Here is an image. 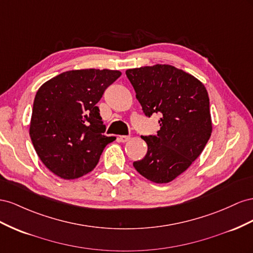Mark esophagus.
<instances>
[{"instance_id": "34e87169", "label": "esophagus", "mask_w": 253, "mask_h": 253, "mask_svg": "<svg viewBox=\"0 0 253 253\" xmlns=\"http://www.w3.org/2000/svg\"><path fill=\"white\" fill-rule=\"evenodd\" d=\"M130 139H131L130 135H120V136H118L119 142H122V143H125V142L130 140Z\"/></svg>"}]
</instances>
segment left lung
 Returning a JSON list of instances; mask_svg holds the SVG:
<instances>
[{"mask_svg":"<svg viewBox=\"0 0 253 253\" xmlns=\"http://www.w3.org/2000/svg\"><path fill=\"white\" fill-rule=\"evenodd\" d=\"M126 75L146 117L160 114V130L141 136L147 154L133 167L150 181L169 183L191 167L210 139L207 89L196 77L169 64L129 69Z\"/></svg>","mask_w":253,"mask_h":253,"instance_id":"8db88e82","label":"left lung"}]
</instances>
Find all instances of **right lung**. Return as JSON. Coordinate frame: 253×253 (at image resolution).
<instances>
[{"label":"right lung","instance_id":"right-lung-1","mask_svg":"<svg viewBox=\"0 0 253 253\" xmlns=\"http://www.w3.org/2000/svg\"><path fill=\"white\" fill-rule=\"evenodd\" d=\"M122 75L117 70H72L43 84L35 96L30 135L42 163L62 179L88 174L107 144L96 104Z\"/></svg>","mask_w":253,"mask_h":253}]
</instances>
